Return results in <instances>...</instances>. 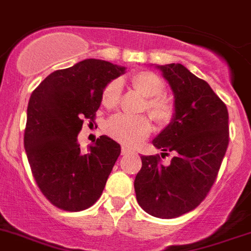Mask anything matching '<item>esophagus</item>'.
<instances>
[{"instance_id": "obj_1", "label": "esophagus", "mask_w": 251, "mask_h": 251, "mask_svg": "<svg viewBox=\"0 0 251 251\" xmlns=\"http://www.w3.org/2000/svg\"><path fill=\"white\" fill-rule=\"evenodd\" d=\"M132 152H134V151L131 150V149H128L127 146H123V148H121V153H123V155H128V153Z\"/></svg>"}]
</instances>
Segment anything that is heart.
<instances>
[{"instance_id": "obj_1", "label": "heart", "mask_w": 251, "mask_h": 251, "mask_svg": "<svg viewBox=\"0 0 251 251\" xmlns=\"http://www.w3.org/2000/svg\"><path fill=\"white\" fill-rule=\"evenodd\" d=\"M131 86L141 96L146 98L144 109L161 125H166L173 120L175 114L174 103L162 96L165 82L159 75L151 71L135 72L130 77ZM121 85L114 80L103 87L101 94V103L107 109L115 107L120 99ZM152 124L145 116L130 117L125 115H115L106 124V132L117 141L128 146L139 145L142 140L150 135Z\"/></svg>"}]
</instances>
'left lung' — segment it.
<instances>
[{
  "label": "left lung",
  "mask_w": 251,
  "mask_h": 251,
  "mask_svg": "<svg viewBox=\"0 0 251 251\" xmlns=\"http://www.w3.org/2000/svg\"><path fill=\"white\" fill-rule=\"evenodd\" d=\"M175 99L173 120L153 139L159 155L141 156L135 177L140 206L155 218L174 219L200 205L214 185L229 145V114L206 81L181 64L156 66Z\"/></svg>",
  "instance_id": "left-lung-1"
}]
</instances>
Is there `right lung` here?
I'll return each mask as SVG.
<instances>
[{"label": "right lung", "mask_w": 251, "mask_h": 251, "mask_svg": "<svg viewBox=\"0 0 251 251\" xmlns=\"http://www.w3.org/2000/svg\"><path fill=\"white\" fill-rule=\"evenodd\" d=\"M125 70L89 58L50 74L31 94L25 150L36 184L58 209L81 211L102 194L120 145L102 135L82 153L77 135L83 121L95 123L103 87Z\"/></svg>", "instance_id": "obj_1"}]
</instances>
